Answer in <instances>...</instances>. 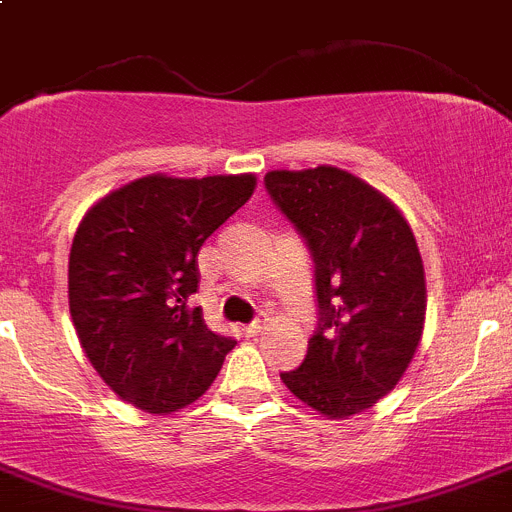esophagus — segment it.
<instances>
[{
	"instance_id": "34e87169",
	"label": "esophagus",
	"mask_w": 512,
	"mask_h": 512,
	"mask_svg": "<svg viewBox=\"0 0 512 512\" xmlns=\"http://www.w3.org/2000/svg\"><path fill=\"white\" fill-rule=\"evenodd\" d=\"M265 326H267V319H255L252 324L245 326V334L247 336H257L262 329H265Z\"/></svg>"
}]
</instances>
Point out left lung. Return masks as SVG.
Returning <instances> with one entry per match:
<instances>
[{"label": "left lung", "instance_id": "left-lung-1", "mask_svg": "<svg viewBox=\"0 0 512 512\" xmlns=\"http://www.w3.org/2000/svg\"><path fill=\"white\" fill-rule=\"evenodd\" d=\"M265 188L306 242L319 303L306 359L280 380L324 416L362 413L398 385L421 342L426 280L416 237L382 193L347 170H273Z\"/></svg>", "mask_w": 512, "mask_h": 512}]
</instances>
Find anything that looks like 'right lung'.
Returning <instances> with one entry per match:
<instances>
[{"label":"right lung","instance_id":"add662e5","mask_svg":"<svg viewBox=\"0 0 512 512\" xmlns=\"http://www.w3.org/2000/svg\"><path fill=\"white\" fill-rule=\"evenodd\" d=\"M255 176H147L99 201L73 237L68 306L101 380L147 413H173L209 390L232 336L191 308L196 255L245 206Z\"/></svg>","mask_w":512,"mask_h":512}]
</instances>
